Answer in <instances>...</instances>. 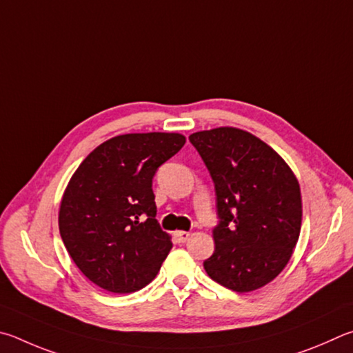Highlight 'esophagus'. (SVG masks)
<instances>
[{
	"mask_svg": "<svg viewBox=\"0 0 353 353\" xmlns=\"http://www.w3.org/2000/svg\"><path fill=\"white\" fill-rule=\"evenodd\" d=\"M189 236H190V234L188 231H175V232H173V239H175V242H178V243L186 242Z\"/></svg>",
	"mask_w": 353,
	"mask_h": 353,
	"instance_id": "34e87169",
	"label": "esophagus"
}]
</instances>
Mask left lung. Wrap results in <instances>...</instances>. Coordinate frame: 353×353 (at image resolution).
<instances>
[{
  "instance_id": "left-lung-1",
  "label": "left lung",
  "mask_w": 353,
  "mask_h": 353,
  "mask_svg": "<svg viewBox=\"0 0 353 353\" xmlns=\"http://www.w3.org/2000/svg\"><path fill=\"white\" fill-rule=\"evenodd\" d=\"M215 184L220 225L208 276L237 293L267 285L298 243L302 199L298 178L279 153L236 127L189 136Z\"/></svg>"
}]
</instances>
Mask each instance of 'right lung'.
<instances>
[{
	"mask_svg": "<svg viewBox=\"0 0 353 353\" xmlns=\"http://www.w3.org/2000/svg\"><path fill=\"white\" fill-rule=\"evenodd\" d=\"M180 133H128L97 145L72 173L59 230L77 268L111 293H133L157 277L172 248L161 230L152 180L181 150Z\"/></svg>",
	"mask_w": 353,
	"mask_h": 353,
	"instance_id": "obj_1",
	"label": "right lung"
}]
</instances>
